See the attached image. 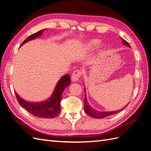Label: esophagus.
<instances>
[{"label":"esophagus","mask_w":151,"mask_h":151,"mask_svg":"<svg viewBox=\"0 0 151 151\" xmlns=\"http://www.w3.org/2000/svg\"><path fill=\"white\" fill-rule=\"evenodd\" d=\"M82 71L80 70H78V69H76V70H75L74 72H73L72 74V76H71L72 81L75 82V81L78 80L80 77L82 76Z\"/></svg>","instance_id":"34e87169"}]
</instances>
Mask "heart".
Masks as SVG:
<instances>
[{
  "label": "heart",
  "mask_w": 151,
  "mask_h": 151,
  "mask_svg": "<svg viewBox=\"0 0 151 151\" xmlns=\"http://www.w3.org/2000/svg\"><path fill=\"white\" fill-rule=\"evenodd\" d=\"M99 41L97 40H91L89 42H87V47L88 48H94L99 44Z\"/></svg>",
  "instance_id": "obj_1"
}]
</instances>
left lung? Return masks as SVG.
<instances>
[{"instance_id": "left-lung-1", "label": "left lung", "mask_w": 151, "mask_h": 151, "mask_svg": "<svg viewBox=\"0 0 151 151\" xmlns=\"http://www.w3.org/2000/svg\"><path fill=\"white\" fill-rule=\"evenodd\" d=\"M121 40H122L123 45H124L127 46H128V47L131 48V46L126 40H124L122 38H121ZM126 106L124 107L122 109H125ZM84 109H85V111H86V113L87 115L91 116V117H92L96 118V119H102V118H104L105 117H107V116H109V115L115 114L122 110V109H121L119 110L114 111H99L97 110H95L92 109V107H91V106L88 104L87 101V98H86V94H85V98H84Z\"/></svg>"}]
</instances>
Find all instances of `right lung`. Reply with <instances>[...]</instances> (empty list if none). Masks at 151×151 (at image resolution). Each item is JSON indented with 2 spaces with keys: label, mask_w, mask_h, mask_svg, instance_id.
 <instances>
[{
  "label": "right lung",
  "mask_w": 151,
  "mask_h": 151,
  "mask_svg": "<svg viewBox=\"0 0 151 151\" xmlns=\"http://www.w3.org/2000/svg\"><path fill=\"white\" fill-rule=\"evenodd\" d=\"M42 33V30H41L37 32L30 35L24 41L20 46L27 41L40 36ZM70 84L71 80L69 75H65L63 76L58 82L51 98H50L47 101L41 103L26 101L22 99L15 91L14 93L19 104L27 111H28L29 113L36 116V117L51 119L57 117L60 112V105L62 99L61 96L63 94V92L65 89V88H66Z\"/></svg>",
  "instance_id": "1"
}]
</instances>
